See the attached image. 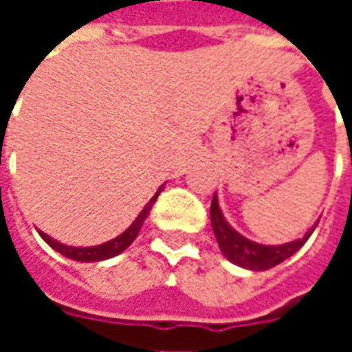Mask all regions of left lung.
I'll return each mask as SVG.
<instances>
[{
	"label": "left lung",
	"instance_id": "8db88e82",
	"mask_svg": "<svg viewBox=\"0 0 352 352\" xmlns=\"http://www.w3.org/2000/svg\"><path fill=\"white\" fill-rule=\"evenodd\" d=\"M317 224L318 222H315V226L307 230L302 239H294V241L285 245H260L256 241L247 239V237L241 236L239 232H236L230 226L226 219H224V214H222L221 207H219L217 194H214L213 201H211V226H213L214 237L219 241L222 254L232 264L245 267V270H252V272H265L273 265L290 258L309 239L313 230L317 228Z\"/></svg>",
	"mask_w": 352,
	"mask_h": 352
}]
</instances>
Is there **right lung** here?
I'll return each instance as SVG.
<instances>
[{
    "label": "right lung",
    "mask_w": 352,
    "mask_h": 352,
    "mask_svg": "<svg viewBox=\"0 0 352 352\" xmlns=\"http://www.w3.org/2000/svg\"><path fill=\"white\" fill-rule=\"evenodd\" d=\"M164 188V184H162L160 188L156 190L153 198L148 199V204L143 207V211L138 214V219L131 222V226L126 232H122L120 236L115 237V239H111L107 243H101V245H96V247H69V245H64L56 241V239H52L50 236H47L45 232L41 230H37L39 232V236L45 239V243H49L52 249L60 254H64L65 258H72V260H77V262H101V260H107V258H113L116 254H120L122 251H126L131 243H133V239L138 237L139 230L143 226V222H145L146 214L148 211L153 209L154 201L158 198V194L162 192Z\"/></svg>",
    "instance_id": "right-lung-1"
}]
</instances>
